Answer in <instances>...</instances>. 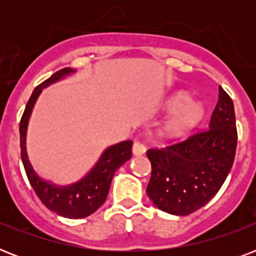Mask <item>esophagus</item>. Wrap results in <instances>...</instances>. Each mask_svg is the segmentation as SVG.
<instances>
[{"instance_id":"esophagus-1","label":"esophagus","mask_w":256,"mask_h":256,"mask_svg":"<svg viewBox=\"0 0 256 256\" xmlns=\"http://www.w3.org/2000/svg\"><path fill=\"white\" fill-rule=\"evenodd\" d=\"M144 152H146V148L144 144H140V142H134V144H132V154L134 156H142V154H144Z\"/></svg>"}]
</instances>
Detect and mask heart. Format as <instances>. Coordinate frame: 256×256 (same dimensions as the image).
I'll use <instances>...</instances> for the list:
<instances>
[{"label": "heart", "mask_w": 256, "mask_h": 256, "mask_svg": "<svg viewBox=\"0 0 256 256\" xmlns=\"http://www.w3.org/2000/svg\"><path fill=\"white\" fill-rule=\"evenodd\" d=\"M188 100L186 92H176L168 100V110H176L164 126V134L170 138L184 136L200 122L203 116L202 104Z\"/></svg>", "instance_id": "heart-1"}]
</instances>
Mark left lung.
I'll return each mask as SVG.
<instances>
[{
    "instance_id": "left-lung-1",
    "label": "left lung",
    "mask_w": 256,
    "mask_h": 256,
    "mask_svg": "<svg viewBox=\"0 0 256 256\" xmlns=\"http://www.w3.org/2000/svg\"><path fill=\"white\" fill-rule=\"evenodd\" d=\"M234 104L219 86L218 104L206 130L164 148L148 150L152 178L146 192L160 210L188 215L214 198L234 164L236 150Z\"/></svg>"
}]
</instances>
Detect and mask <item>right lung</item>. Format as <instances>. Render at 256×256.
Here are the masks:
<instances>
[{
    "label": "right lung",
    "instance_id": "1",
    "mask_svg": "<svg viewBox=\"0 0 256 256\" xmlns=\"http://www.w3.org/2000/svg\"><path fill=\"white\" fill-rule=\"evenodd\" d=\"M72 73H74V70L70 68L58 70L57 73H54L52 77L34 88L20 122V144H21L22 164L25 168L26 175L37 196L41 199V202L56 214L65 218L78 219L92 215L104 204L108 198L114 172L116 168H120L124 162H128L132 158V142L124 140L106 148L100 156V160L88 171V175L69 186H56L38 176L33 166L30 164L26 152V130H28L30 114L42 88L49 86L50 84L60 81L61 78Z\"/></svg>",
    "mask_w": 256,
    "mask_h": 256
}]
</instances>
